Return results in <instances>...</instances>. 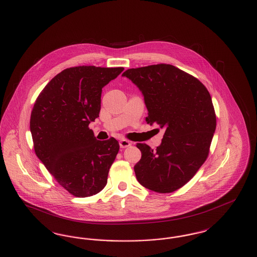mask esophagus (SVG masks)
Wrapping results in <instances>:
<instances>
[{"instance_id":"obj_1","label":"esophagus","mask_w":257,"mask_h":257,"mask_svg":"<svg viewBox=\"0 0 257 257\" xmlns=\"http://www.w3.org/2000/svg\"><path fill=\"white\" fill-rule=\"evenodd\" d=\"M119 146L121 148H126V147L131 146V143L127 140H121V141H119Z\"/></svg>"}]
</instances>
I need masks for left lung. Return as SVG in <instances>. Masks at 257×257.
Here are the masks:
<instances>
[{
	"instance_id": "1",
	"label": "left lung",
	"mask_w": 257,
	"mask_h": 257,
	"mask_svg": "<svg viewBox=\"0 0 257 257\" xmlns=\"http://www.w3.org/2000/svg\"><path fill=\"white\" fill-rule=\"evenodd\" d=\"M139 87L148 110L147 124L165 130L155 150L137 144L142 158L135 165L141 185L171 193L195 175L208 157L216 114L207 88L171 64L131 68L122 74Z\"/></svg>"
}]
</instances>
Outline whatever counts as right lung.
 Segmentation results:
<instances>
[{
	"mask_svg": "<svg viewBox=\"0 0 257 257\" xmlns=\"http://www.w3.org/2000/svg\"><path fill=\"white\" fill-rule=\"evenodd\" d=\"M123 67L76 66L55 76L37 98L30 129L38 159L78 197L104 189L119 150L114 138L98 141L88 124L99 116L102 88Z\"/></svg>",
	"mask_w": 257,
	"mask_h": 257,
	"instance_id": "right-lung-1",
	"label": "right lung"
}]
</instances>
